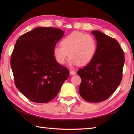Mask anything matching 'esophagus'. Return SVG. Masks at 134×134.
Segmentation results:
<instances>
[{
    "label": "esophagus",
    "mask_w": 134,
    "mask_h": 134,
    "mask_svg": "<svg viewBox=\"0 0 134 134\" xmlns=\"http://www.w3.org/2000/svg\"><path fill=\"white\" fill-rule=\"evenodd\" d=\"M70 74L71 75H75L76 72H75V71H74L71 70L70 71Z\"/></svg>",
    "instance_id": "esophagus-1"
}]
</instances>
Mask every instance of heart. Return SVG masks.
Returning a JSON list of instances; mask_svg holds the SVG:
<instances>
[{
	"label": "heart",
	"instance_id": "b5f03b06",
	"mask_svg": "<svg viewBox=\"0 0 134 134\" xmlns=\"http://www.w3.org/2000/svg\"><path fill=\"white\" fill-rule=\"evenodd\" d=\"M60 45L53 49V54L59 64H64L70 58L71 66L86 65L92 60L97 52V41L92 36L73 32L62 40Z\"/></svg>",
	"mask_w": 134,
	"mask_h": 134
}]
</instances>
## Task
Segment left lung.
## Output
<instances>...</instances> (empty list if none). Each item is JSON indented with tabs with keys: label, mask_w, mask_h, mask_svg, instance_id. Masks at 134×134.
<instances>
[{
	"label": "left lung",
	"mask_w": 134,
	"mask_h": 134,
	"mask_svg": "<svg viewBox=\"0 0 134 134\" xmlns=\"http://www.w3.org/2000/svg\"><path fill=\"white\" fill-rule=\"evenodd\" d=\"M92 33L97 41V52L92 60L78 71L82 80L79 93L85 101L100 102L109 98L120 85L124 56L115 39L98 30Z\"/></svg>",
	"instance_id": "left-lung-1"
}]
</instances>
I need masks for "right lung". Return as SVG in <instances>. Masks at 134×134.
Returning <instances> with one entry per match:
<instances>
[{
  "instance_id": "add662e5",
  "label": "right lung",
  "mask_w": 134,
  "mask_h": 134,
  "mask_svg": "<svg viewBox=\"0 0 134 134\" xmlns=\"http://www.w3.org/2000/svg\"><path fill=\"white\" fill-rule=\"evenodd\" d=\"M54 27H38L19 37L11 57L17 89L29 100L46 103L58 95L69 70L59 64L53 49L63 36Z\"/></svg>"
}]
</instances>
